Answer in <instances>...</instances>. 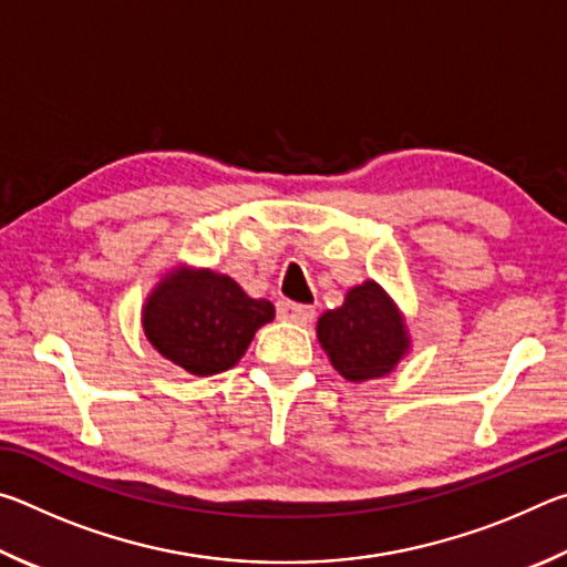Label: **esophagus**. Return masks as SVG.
<instances>
[{"mask_svg":"<svg viewBox=\"0 0 567 567\" xmlns=\"http://www.w3.org/2000/svg\"><path fill=\"white\" fill-rule=\"evenodd\" d=\"M277 315H280V320L287 322H297V324H307L315 318V307L310 305H300V302H290V300H282L277 302Z\"/></svg>","mask_w":567,"mask_h":567,"instance_id":"esophagus-1","label":"esophagus"}]
</instances>
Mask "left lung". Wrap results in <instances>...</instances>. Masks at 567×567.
Instances as JSON below:
<instances>
[{
	"label": "left lung",
	"instance_id": "8db88e82",
	"mask_svg": "<svg viewBox=\"0 0 567 567\" xmlns=\"http://www.w3.org/2000/svg\"><path fill=\"white\" fill-rule=\"evenodd\" d=\"M318 338L332 368L352 382L388 375L408 350L395 305L375 282L352 287L342 307L324 312Z\"/></svg>",
	"mask_w": 567,
	"mask_h": 567
}]
</instances>
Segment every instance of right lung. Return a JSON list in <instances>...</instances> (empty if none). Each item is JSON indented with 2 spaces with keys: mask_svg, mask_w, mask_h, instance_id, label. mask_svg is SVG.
Listing matches in <instances>:
<instances>
[{
  "mask_svg": "<svg viewBox=\"0 0 567 567\" xmlns=\"http://www.w3.org/2000/svg\"><path fill=\"white\" fill-rule=\"evenodd\" d=\"M272 318V302L247 297L233 277L179 270L150 295L142 322L159 354L205 378L233 368Z\"/></svg>",
  "mask_w": 567,
  "mask_h": 567,
  "instance_id": "right-lung-1",
  "label": "right lung"
}]
</instances>
